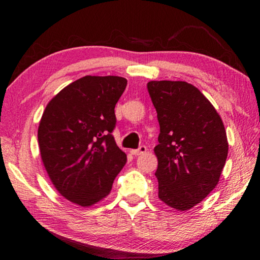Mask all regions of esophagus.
<instances>
[{"label":"esophagus","mask_w":260,"mask_h":260,"mask_svg":"<svg viewBox=\"0 0 260 260\" xmlns=\"http://www.w3.org/2000/svg\"><path fill=\"white\" fill-rule=\"evenodd\" d=\"M147 151V147L146 146H140L139 149H133V150H131V153L134 156H139V155H142Z\"/></svg>","instance_id":"1"}]
</instances>
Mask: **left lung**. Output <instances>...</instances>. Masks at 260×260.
<instances>
[{
  "label": "left lung",
  "mask_w": 260,
  "mask_h": 260,
  "mask_svg": "<svg viewBox=\"0 0 260 260\" xmlns=\"http://www.w3.org/2000/svg\"><path fill=\"white\" fill-rule=\"evenodd\" d=\"M160 133L155 147L158 197L187 211L219 182L228 155L225 126L210 101L186 81H149Z\"/></svg>",
  "instance_id": "obj_1"
}]
</instances>
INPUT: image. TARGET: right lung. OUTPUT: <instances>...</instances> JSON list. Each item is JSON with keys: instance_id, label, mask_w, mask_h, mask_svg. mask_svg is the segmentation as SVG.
Instances as JSON below:
<instances>
[{"instance_id": "obj_1", "label": "right lung", "mask_w": 260, "mask_h": 260, "mask_svg": "<svg viewBox=\"0 0 260 260\" xmlns=\"http://www.w3.org/2000/svg\"><path fill=\"white\" fill-rule=\"evenodd\" d=\"M125 78L86 76L63 88L46 107L38 129L41 159L61 196L80 206L111 191L127 156L112 132Z\"/></svg>"}]
</instances>
